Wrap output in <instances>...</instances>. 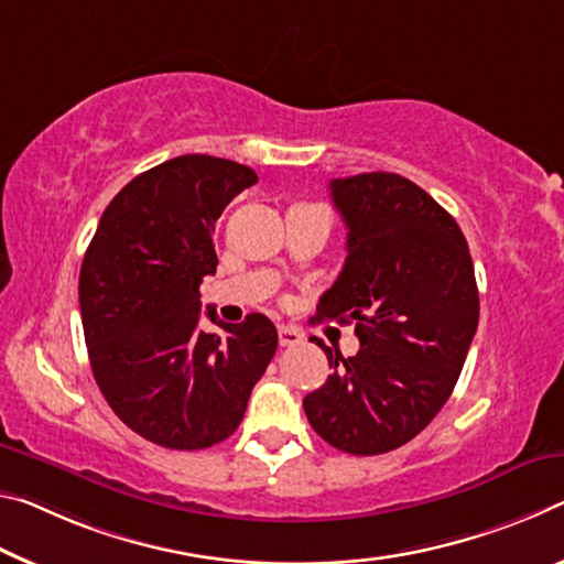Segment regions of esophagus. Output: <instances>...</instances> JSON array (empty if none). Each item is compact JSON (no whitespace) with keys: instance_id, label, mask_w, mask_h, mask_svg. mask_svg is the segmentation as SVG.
<instances>
[{"instance_id":"1","label":"esophagus","mask_w":564,"mask_h":564,"mask_svg":"<svg viewBox=\"0 0 564 564\" xmlns=\"http://www.w3.org/2000/svg\"><path fill=\"white\" fill-rule=\"evenodd\" d=\"M303 341V334L296 326H279V344L281 346H299Z\"/></svg>"}]
</instances>
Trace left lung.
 Masks as SVG:
<instances>
[{
	"label": "left lung",
	"instance_id": "obj_1",
	"mask_svg": "<svg viewBox=\"0 0 564 564\" xmlns=\"http://www.w3.org/2000/svg\"><path fill=\"white\" fill-rule=\"evenodd\" d=\"M348 228L346 263L318 316L356 324L361 348L303 399L308 424L346 454L399 449L452 397L479 324L467 238L449 213L397 173L330 181Z\"/></svg>",
	"mask_w": 564,
	"mask_h": 564
}]
</instances>
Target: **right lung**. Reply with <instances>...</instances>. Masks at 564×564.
<instances>
[{
    "instance_id": "right-lung-1",
    "label": "right lung",
    "mask_w": 564,
    "mask_h": 564,
    "mask_svg": "<svg viewBox=\"0 0 564 564\" xmlns=\"http://www.w3.org/2000/svg\"><path fill=\"white\" fill-rule=\"evenodd\" d=\"M258 183L248 165L181 155L145 170L107 205L79 268V311L95 381L142 440L205 449L236 432L279 334L263 314L198 328L200 283L216 273L213 230Z\"/></svg>"
}]
</instances>
